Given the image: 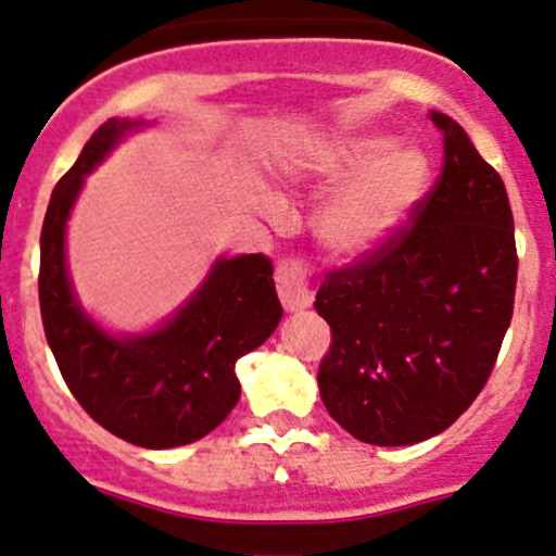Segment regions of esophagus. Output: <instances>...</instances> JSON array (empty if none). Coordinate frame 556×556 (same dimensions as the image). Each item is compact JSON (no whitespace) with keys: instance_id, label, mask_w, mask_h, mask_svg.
Masks as SVG:
<instances>
[{"instance_id":"1","label":"esophagus","mask_w":556,"mask_h":556,"mask_svg":"<svg viewBox=\"0 0 556 556\" xmlns=\"http://www.w3.org/2000/svg\"><path fill=\"white\" fill-rule=\"evenodd\" d=\"M277 293L288 312H301L312 306V288H308V274L301 261H282L277 266Z\"/></svg>"}]
</instances>
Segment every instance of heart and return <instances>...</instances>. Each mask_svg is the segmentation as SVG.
<instances>
[{
	"instance_id": "1",
	"label": "heart",
	"mask_w": 556,
	"mask_h": 556,
	"mask_svg": "<svg viewBox=\"0 0 556 556\" xmlns=\"http://www.w3.org/2000/svg\"><path fill=\"white\" fill-rule=\"evenodd\" d=\"M312 170L327 184L352 178L314 218L319 244L336 258H362L383 248L405 226L426 191L429 160L413 143L381 132H352L325 146Z\"/></svg>"
}]
</instances>
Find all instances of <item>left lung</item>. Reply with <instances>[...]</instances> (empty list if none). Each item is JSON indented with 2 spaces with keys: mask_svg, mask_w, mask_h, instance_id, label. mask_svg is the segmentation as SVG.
<instances>
[{
  "mask_svg": "<svg viewBox=\"0 0 556 556\" xmlns=\"http://www.w3.org/2000/svg\"><path fill=\"white\" fill-rule=\"evenodd\" d=\"M445 162L434 189L367 258L319 288L332 343L317 383L332 418L367 445L437 437L477 400L514 312L517 244L501 175L464 127L431 111Z\"/></svg>",
  "mask_w": 556,
  "mask_h": 556,
  "instance_id": "left-lung-1",
  "label": "left lung"
}]
</instances>
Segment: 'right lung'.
Wrapping results in <instances>:
<instances>
[{
	"instance_id": "obj_1",
	"label": "right lung",
	"mask_w": 556,
	"mask_h": 556,
	"mask_svg": "<svg viewBox=\"0 0 556 556\" xmlns=\"http://www.w3.org/2000/svg\"><path fill=\"white\" fill-rule=\"evenodd\" d=\"M143 119H109L58 180L39 239V308L61 376L96 424L138 447L167 450L202 440L239 402L233 365L282 319L266 255L218 258L167 323L111 336L79 306L66 268V224L85 175Z\"/></svg>"
}]
</instances>
